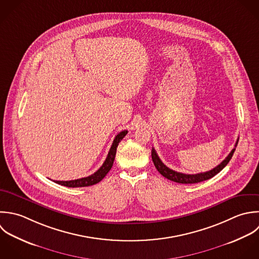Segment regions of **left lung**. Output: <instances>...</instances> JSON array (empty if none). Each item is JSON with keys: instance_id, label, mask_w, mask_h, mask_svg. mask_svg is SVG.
Returning <instances> with one entry per match:
<instances>
[{"instance_id": "obj_1", "label": "left lung", "mask_w": 259, "mask_h": 259, "mask_svg": "<svg viewBox=\"0 0 259 259\" xmlns=\"http://www.w3.org/2000/svg\"><path fill=\"white\" fill-rule=\"evenodd\" d=\"M238 140L239 139H237L235 147L232 149V151L228 154V156L219 165H217L215 168H213V169H211L209 171L201 172V174H197V175H186V174L178 172V171H175V170L168 168L160 160V158L158 157V155H157V153H156L154 148H152V150H151V157H152V161H153L156 169L158 170V172L161 176H163L164 178H166L167 180L172 181L175 183H179V184H197V183H201V182H204V181L212 179L213 177H215L217 174H219L228 164V162L232 158L233 153H234V151L236 149V146L238 144Z\"/></svg>"}]
</instances>
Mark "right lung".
Here are the masks:
<instances>
[{"label": "right lung", "mask_w": 259, "mask_h": 259, "mask_svg": "<svg viewBox=\"0 0 259 259\" xmlns=\"http://www.w3.org/2000/svg\"><path fill=\"white\" fill-rule=\"evenodd\" d=\"M128 133L127 130H124L120 133H118V135L115 137L113 144L110 148V151L107 155V158L105 160V162L103 163V165L93 175L87 177V178H81L78 180H73V181H54V183L64 186V187H68V188H82V187H89V186H93L96 185L98 183H100L105 177L106 175L110 171V169L113 166L114 163V159L116 156V151H117V147L119 145V143L121 142V140L126 136V134Z\"/></svg>", "instance_id": "obj_1"}]
</instances>
